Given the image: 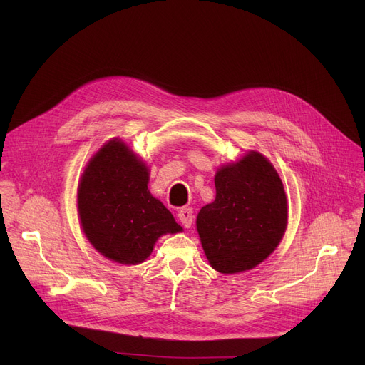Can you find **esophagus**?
I'll return each mask as SVG.
<instances>
[{
	"mask_svg": "<svg viewBox=\"0 0 365 365\" xmlns=\"http://www.w3.org/2000/svg\"><path fill=\"white\" fill-rule=\"evenodd\" d=\"M178 217H179L180 223H182L185 227H190V226H192V223H194V212H192V208L183 207L182 210H179Z\"/></svg>",
	"mask_w": 365,
	"mask_h": 365,
	"instance_id": "esophagus-1",
	"label": "esophagus"
}]
</instances>
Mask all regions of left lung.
<instances>
[{
  "label": "left lung",
  "mask_w": 365,
  "mask_h": 365,
  "mask_svg": "<svg viewBox=\"0 0 365 365\" xmlns=\"http://www.w3.org/2000/svg\"><path fill=\"white\" fill-rule=\"evenodd\" d=\"M216 200L201 208L197 229L204 253L222 274L257 266L279 244L287 227V198L274 165L250 152L216 173Z\"/></svg>",
  "instance_id": "1"
}]
</instances>
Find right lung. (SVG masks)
<instances>
[{
	"mask_svg": "<svg viewBox=\"0 0 365 365\" xmlns=\"http://www.w3.org/2000/svg\"><path fill=\"white\" fill-rule=\"evenodd\" d=\"M146 165L118 139L90 160L78 186L83 231L105 257L123 264L142 263L164 234L180 225L148 190Z\"/></svg>",
	"mask_w": 365,
	"mask_h": 365,
	"instance_id": "1",
	"label": "right lung"
}]
</instances>
